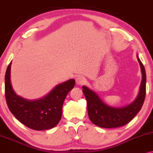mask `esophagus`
<instances>
[{
	"label": "esophagus",
	"mask_w": 153,
	"mask_h": 153,
	"mask_svg": "<svg viewBox=\"0 0 153 153\" xmlns=\"http://www.w3.org/2000/svg\"><path fill=\"white\" fill-rule=\"evenodd\" d=\"M86 82L85 78L82 76H78L76 78V83L78 85H83Z\"/></svg>",
	"instance_id": "obj_1"
}]
</instances>
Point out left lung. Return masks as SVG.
Returning a JSON list of instances; mask_svg holds the SVG:
<instances>
[{"label":"left lung","mask_w":153,"mask_h":153,"mask_svg":"<svg viewBox=\"0 0 153 153\" xmlns=\"http://www.w3.org/2000/svg\"><path fill=\"white\" fill-rule=\"evenodd\" d=\"M140 65L142 80L137 97L130 105L123 108H113L102 102L96 93L86 86H82L88 102V113L93 124L102 128H118L126 125L138 113L144 102L146 93V73L144 65L137 56Z\"/></svg>","instance_id":"8db88e82"}]
</instances>
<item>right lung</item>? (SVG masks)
I'll use <instances>...</instances> for the list:
<instances>
[{"label": "right lung", "instance_id": "add662e5", "mask_svg": "<svg viewBox=\"0 0 153 153\" xmlns=\"http://www.w3.org/2000/svg\"><path fill=\"white\" fill-rule=\"evenodd\" d=\"M11 62L5 75V95L10 111L24 126L36 130H48L60 122L62 108L68 93L74 88L71 79L58 85L48 94L36 100H28L15 93L10 82Z\"/></svg>", "mask_w": 153, "mask_h": 153}]
</instances>
